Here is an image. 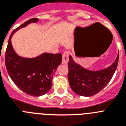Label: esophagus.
<instances>
[{"instance_id": "esophagus-1", "label": "esophagus", "mask_w": 126, "mask_h": 126, "mask_svg": "<svg viewBox=\"0 0 126 126\" xmlns=\"http://www.w3.org/2000/svg\"><path fill=\"white\" fill-rule=\"evenodd\" d=\"M69 52L68 51H65L63 53L62 55V59H63V63L64 64H67L68 61H69Z\"/></svg>"}]
</instances>
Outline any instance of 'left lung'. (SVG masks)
<instances>
[{"label": "left lung", "mask_w": 126, "mask_h": 126, "mask_svg": "<svg viewBox=\"0 0 126 126\" xmlns=\"http://www.w3.org/2000/svg\"><path fill=\"white\" fill-rule=\"evenodd\" d=\"M68 79L71 89L82 96H91L102 90L111 79L119 62V54L109 67L100 70L93 71L82 67L69 56Z\"/></svg>", "instance_id": "obj_1"}]
</instances>
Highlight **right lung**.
<instances>
[{"mask_svg":"<svg viewBox=\"0 0 126 126\" xmlns=\"http://www.w3.org/2000/svg\"><path fill=\"white\" fill-rule=\"evenodd\" d=\"M38 18H32L14 30L11 34L5 52V66L14 83L27 94L40 96L51 89L52 76L62 62V55L44 52L35 58H23L16 54L13 47L11 39L16 32Z\"/></svg>","mask_w":126,"mask_h":126,"instance_id":"add662e5","label":"right lung"}]
</instances>
